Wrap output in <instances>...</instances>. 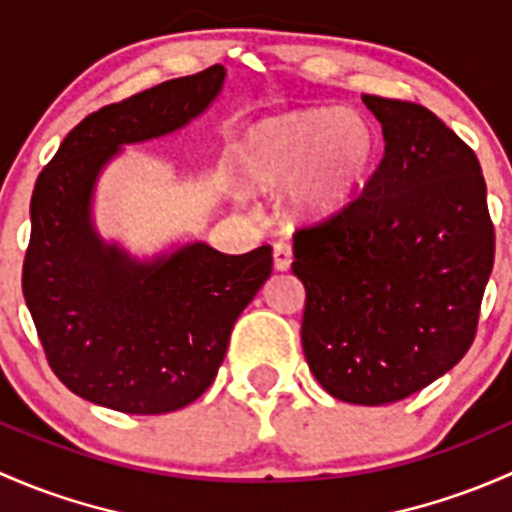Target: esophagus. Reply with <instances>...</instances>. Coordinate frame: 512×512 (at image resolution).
Returning a JSON list of instances; mask_svg holds the SVG:
<instances>
[{
    "label": "esophagus",
    "instance_id": "obj_1",
    "mask_svg": "<svg viewBox=\"0 0 512 512\" xmlns=\"http://www.w3.org/2000/svg\"><path fill=\"white\" fill-rule=\"evenodd\" d=\"M293 263V249L288 244H283V241H278L276 246H273V266H276V271H288Z\"/></svg>",
    "mask_w": 512,
    "mask_h": 512
}]
</instances>
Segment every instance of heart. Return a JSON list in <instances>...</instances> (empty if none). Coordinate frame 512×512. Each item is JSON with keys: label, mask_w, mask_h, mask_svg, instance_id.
<instances>
[{"label": "heart", "mask_w": 512, "mask_h": 512, "mask_svg": "<svg viewBox=\"0 0 512 512\" xmlns=\"http://www.w3.org/2000/svg\"><path fill=\"white\" fill-rule=\"evenodd\" d=\"M377 130L355 110H293L254 123L236 145L239 175L258 192L286 189L293 219H323L345 207L377 162Z\"/></svg>", "instance_id": "b5f03b06"}]
</instances>
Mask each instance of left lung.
<instances>
[{
	"mask_svg": "<svg viewBox=\"0 0 512 512\" xmlns=\"http://www.w3.org/2000/svg\"><path fill=\"white\" fill-rule=\"evenodd\" d=\"M362 100L382 125L384 157L355 202L295 231L293 273L313 377L335 399L379 407L466 355L495 234L476 152L424 105Z\"/></svg>",
	"mask_w": 512,
	"mask_h": 512,
	"instance_id": "obj_1",
	"label": "left lung"
}]
</instances>
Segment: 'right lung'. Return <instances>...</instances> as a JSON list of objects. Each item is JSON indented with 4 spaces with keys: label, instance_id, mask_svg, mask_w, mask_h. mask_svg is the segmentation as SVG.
I'll return each instance as SVG.
<instances>
[{
    "label": "right lung",
    "instance_id": "add662e5",
    "mask_svg": "<svg viewBox=\"0 0 512 512\" xmlns=\"http://www.w3.org/2000/svg\"><path fill=\"white\" fill-rule=\"evenodd\" d=\"M212 66L83 118L41 170L24 258L26 308L46 360L78 397L125 414H167L217 377L231 328L271 276V246L241 256L187 241L138 258L93 224L100 172L123 152L187 128L217 100Z\"/></svg>",
    "mask_w": 512,
    "mask_h": 512
}]
</instances>
